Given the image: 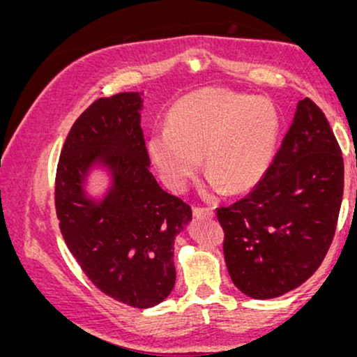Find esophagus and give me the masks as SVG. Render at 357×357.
Wrapping results in <instances>:
<instances>
[{"instance_id":"esophagus-1","label":"esophagus","mask_w":357,"mask_h":357,"mask_svg":"<svg viewBox=\"0 0 357 357\" xmlns=\"http://www.w3.org/2000/svg\"><path fill=\"white\" fill-rule=\"evenodd\" d=\"M192 215L196 218H211L213 216V210L211 208H192Z\"/></svg>"}]
</instances>
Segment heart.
<instances>
[{"label":"heart","mask_w":357,"mask_h":357,"mask_svg":"<svg viewBox=\"0 0 357 357\" xmlns=\"http://www.w3.org/2000/svg\"><path fill=\"white\" fill-rule=\"evenodd\" d=\"M280 136V114L267 97L206 87L169 109L166 129L151 136V161L171 191H183L199 167L213 191L243 192L267 174Z\"/></svg>","instance_id":"b5f03b06"}]
</instances>
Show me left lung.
Listing matches in <instances>:
<instances>
[{
    "label": "left lung",
    "mask_w": 357,
    "mask_h": 357,
    "mask_svg": "<svg viewBox=\"0 0 357 357\" xmlns=\"http://www.w3.org/2000/svg\"><path fill=\"white\" fill-rule=\"evenodd\" d=\"M342 192L341 147L305 97L267 174L240 202L216 210L233 284L260 301L304 284L329 252Z\"/></svg>",
    "instance_id": "left-lung-1"
}]
</instances>
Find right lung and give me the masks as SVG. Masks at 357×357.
Here are the masks:
<instances>
[{
    "mask_svg": "<svg viewBox=\"0 0 357 357\" xmlns=\"http://www.w3.org/2000/svg\"><path fill=\"white\" fill-rule=\"evenodd\" d=\"M141 104L137 92L102 97L73 122L56 166L55 210L89 280L114 301L147 309L173 290L174 238L192 213L149 171ZM99 160L111 167L114 183L96 204L84 196L83 176Z\"/></svg>",
    "mask_w": 357,
    "mask_h": 357,
    "instance_id": "add662e5",
    "label": "right lung"
}]
</instances>
